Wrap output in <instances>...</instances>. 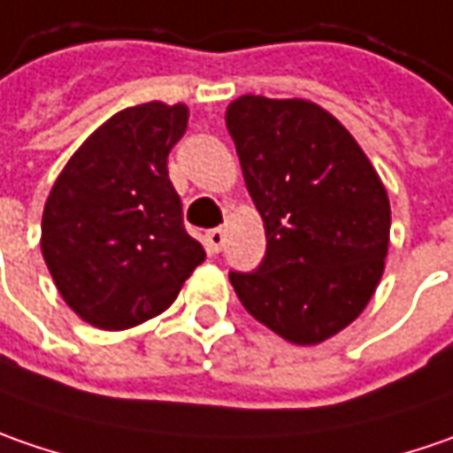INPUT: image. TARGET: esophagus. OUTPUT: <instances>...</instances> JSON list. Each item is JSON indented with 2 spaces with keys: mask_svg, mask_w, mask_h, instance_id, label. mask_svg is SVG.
I'll return each instance as SVG.
<instances>
[{
  "mask_svg": "<svg viewBox=\"0 0 453 453\" xmlns=\"http://www.w3.org/2000/svg\"><path fill=\"white\" fill-rule=\"evenodd\" d=\"M205 241H207V248H210L212 253H220L223 246H226V230H223V227H212V230H207Z\"/></svg>",
  "mask_w": 453,
  "mask_h": 453,
  "instance_id": "34e87169",
  "label": "esophagus"
}]
</instances>
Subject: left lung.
Returning a JSON list of instances; mask_svg holds the SVG:
<instances>
[{
	"label": "left lung",
	"mask_w": 453,
	"mask_h": 453,
	"mask_svg": "<svg viewBox=\"0 0 453 453\" xmlns=\"http://www.w3.org/2000/svg\"><path fill=\"white\" fill-rule=\"evenodd\" d=\"M226 124L265 230V258L230 273L241 304L291 344L352 325L383 279L390 200L355 136L306 98L241 96Z\"/></svg>",
	"instance_id": "left-lung-1"
}]
</instances>
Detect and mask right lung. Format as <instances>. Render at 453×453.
Segmentation results:
<instances>
[{"label":"right lung","mask_w":453,"mask_h":453,"mask_svg":"<svg viewBox=\"0 0 453 453\" xmlns=\"http://www.w3.org/2000/svg\"><path fill=\"white\" fill-rule=\"evenodd\" d=\"M188 119V104L165 101L113 113L50 189L42 258L63 302L90 326L121 332L167 311L205 261L167 172Z\"/></svg>","instance_id":"1"}]
</instances>
